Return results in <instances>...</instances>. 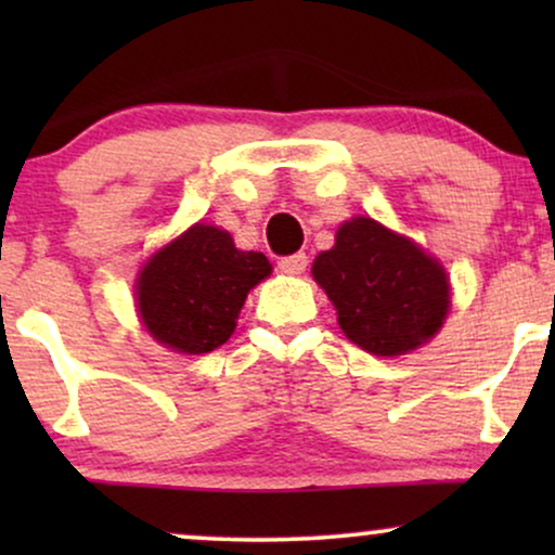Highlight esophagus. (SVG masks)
I'll return each instance as SVG.
<instances>
[{
	"label": "esophagus",
	"mask_w": 555,
	"mask_h": 555,
	"mask_svg": "<svg viewBox=\"0 0 555 555\" xmlns=\"http://www.w3.org/2000/svg\"><path fill=\"white\" fill-rule=\"evenodd\" d=\"M278 268L287 272V275H300V272L308 268V257H306V253H295V255L280 257Z\"/></svg>",
	"instance_id": "34e87169"
}]
</instances>
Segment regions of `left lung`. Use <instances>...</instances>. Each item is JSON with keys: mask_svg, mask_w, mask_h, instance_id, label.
I'll list each match as a JSON object with an SVG mask.
<instances>
[{"mask_svg": "<svg viewBox=\"0 0 555 555\" xmlns=\"http://www.w3.org/2000/svg\"><path fill=\"white\" fill-rule=\"evenodd\" d=\"M313 278L338 310V325L363 351L401 356L442 328L450 280L442 264L369 217H356L313 262Z\"/></svg>", "mask_w": 555, "mask_h": 555, "instance_id": "1", "label": "left lung"}]
</instances>
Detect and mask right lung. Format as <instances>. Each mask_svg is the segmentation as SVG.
Masks as SVG:
<instances>
[{"instance_id":"1","label":"right lung","mask_w":555,"mask_h":555,"mask_svg":"<svg viewBox=\"0 0 555 555\" xmlns=\"http://www.w3.org/2000/svg\"><path fill=\"white\" fill-rule=\"evenodd\" d=\"M270 270L262 253H242L224 230L194 224L143 264L141 321L173 351L209 353L232 336L247 293Z\"/></svg>"}]
</instances>
